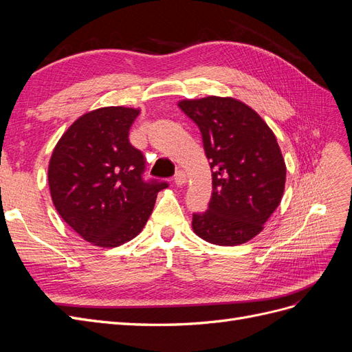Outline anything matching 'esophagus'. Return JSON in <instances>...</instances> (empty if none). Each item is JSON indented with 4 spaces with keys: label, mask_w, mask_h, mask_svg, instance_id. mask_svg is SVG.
Masks as SVG:
<instances>
[{
    "label": "esophagus",
    "mask_w": 352,
    "mask_h": 352,
    "mask_svg": "<svg viewBox=\"0 0 352 352\" xmlns=\"http://www.w3.org/2000/svg\"><path fill=\"white\" fill-rule=\"evenodd\" d=\"M175 184L177 186H182L186 184V175L182 172V170H177L176 175H175Z\"/></svg>",
    "instance_id": "1"
}]
</instances>
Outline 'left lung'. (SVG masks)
<instances>
[{
	"mask_svg": "<svg viewBox=\"0 0 352 352\" xmlns=\"http://www.w3.org/2000/svg\"><path fill=\"white\" fill-rule=\"evenodd\" d=\"M177 105L199 127L212 177L207 211L192 216L194 232L221 247L248 242L263 230L285 190L286 166L273 131L232 97Z\"/></svg>",
	"mask_w": 352,
	"mask_h": 352,
	"instance_id": "8db88e82",
	"label": "left lung"
}]
</instances>
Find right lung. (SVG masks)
Listing matches in <instances>:
<instances>
[{
  "mask_svg": "<svg viewBox=\"0 0 352 352\" xmlns=\"http://www.w3.org/2000/svg\"><path fill=\"white\" fill-rule=\"evenodd\" d=\"M140 109L85 113L63 133L48 166V185L61 219L102 248L129 242L150 219L166 182H145V158L129 142Z\"/></svg>",
  "mask_w": 352,
  "mask_h": 352,
  "instance_id": "add662e5",
  "label": "right lung"
}]
</instances>
